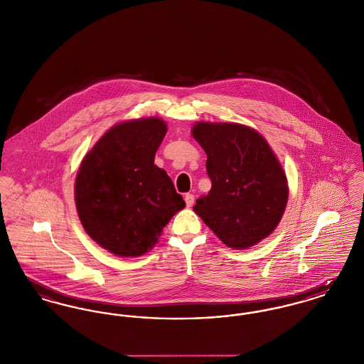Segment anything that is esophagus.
Wrapping results in <instances>:
<instances>
[{
    "instance_id": "esophagus-1",
    "label": "esophagus",
    "mask_w": 364,
    "mask_h": 364,
    "mask_svg": "<svg viewBox=\"0 0 364 364\" xmlns=\"http://www.w3.org/2000/svg\"><path fill=\"white\" fill-rule=\"evenodd\" d=\"M184 200H186L187 208H192V206H193V202H195V196H193L192 193H187V195L184 196Z\"/></svg>"
}]
</instances>
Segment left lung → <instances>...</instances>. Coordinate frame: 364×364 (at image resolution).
Returning a JSON list of instances; mask_svg holds the SVG:
<instances>
[{
    "label": "left lung",
    "instance_id": "8db88e82",
    "mask_svg": "<svg viewBox=\"0 0 364 364\" xmlns=\"http://www.w3.org/2000/svg\"><path fill=\"white\" fill-rule=\"evenodd\" d=\"M192 136L208 156L211 180L193 211L230 248L245 250L267 237L282 218L289 191L266 139L236 122H198Z\"/></svg>",
    "mask_w": 364,
    "mask_h": 364
}]
</instances>
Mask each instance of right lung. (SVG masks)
<instances>
[{"mask_svg": "<svg viewBox=\"0 0 364 364\" xmlns=\"http://www.w3.org/2000/svg\"><path fill=\"white\" fill-rule=\"evenodd\" d=\"M166 124L149 117L112 127L82 161L75 202L87 235L109 252L140 257L186 208L172 178L154 165Z\"/></svg>", "mask_w": 364, "mask_h": 364, "instance_id": "1", "label": "right lung"}]
</instances>
